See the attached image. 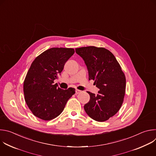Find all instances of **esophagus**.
Wrapping results in <instances>:
<instances>
[{
    "label": "esophagus",
    "mask_w": 156,
    "mask_h": 156,
    "mask_svg": "<svg viewBox=\"0 0 156 156\" xmlns=\"http://www.w3.org/2000/svg\"><path fill=\"white\" fill-rule=\"evenodd\" d=\"M81 92V91L78 90H76V91H75V94H78L80 93Z\"/></svg>",
    "instance_id": "1"
}]
</instances>
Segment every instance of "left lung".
<instances>
[{"label": "left lung", "mask_w": 156, "mask_h": 156, "mask_svg": "<svg viewBox=\"0 0 156 156\" xmlns=\"http://www.w3.org/2000/svg\"><path fill=\"white\" fill-rule=\"evenodd\" d=\"M84 60L89 80L99 89L98 94L87 91L90 99L84 105L86 114L93 120L104 122L115 115L125 96L126 78L115 56L108 50L94 46L75 49Z\"/></svg>", "instance_id": "obj_1"}]
</instances>
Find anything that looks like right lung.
I'll return each mask as SVG.
<instances>
[{"mask_svg": "<svg viewBox=\"0 0 156 156\" xmlns=\"http://www.w3.org/2000/svg\"><path fill=\"white\" fill-rule=\"evenodd\" d=\"M74 53L72 48H53L42 52L31 63L23 91L26 103L36 117L44 120L56 118L75 93L73 87L62 90L54 83Z\"/></svg>", "mask_w": 156, "mask_h": 156, "instance_id": "right-lung-1", "label": "right lung"}]
</instances>
